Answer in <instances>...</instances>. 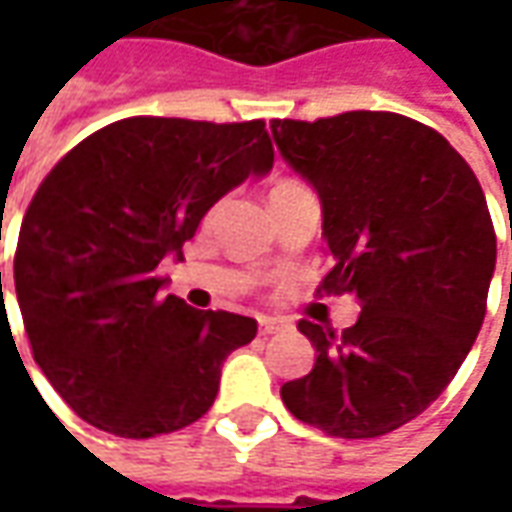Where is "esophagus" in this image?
Segmentation results:
<instances>
[{
  "label": "esophagus",
  "instance_id": "34e87169",
  "mask_svg": "<svg viewBox=\"0 0 512 512\" xmlns=\"http://www.w3.org/2000/svg\"><path fill=\"white\" fill-rule=\"evenodd\" d=\"M257 323H260V334H279L285 326H288L285 321H279V318H266V315H263V318H257Z\"/></svg>",
  "mask_w": 512,
  "mask_h": 512
}]
</instances>
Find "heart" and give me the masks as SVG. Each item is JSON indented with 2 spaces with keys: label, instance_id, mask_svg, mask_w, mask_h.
<instances>
[{
  "label": "heart",
  "instance_id": "obj_1",
  "mask_svg": "<svg viewBox=\"0 0 512 512\" xmlns=\"http://www.w3.org/2000/svg\"><path fill=\"white\" fill-rule=\"evenodd\" d=\"M282 183H290V180H282ZM282 183H277V186H282Z\"/></svg>",
  "mask_w": 512,
  "mask_h": 512
}]
</instances>
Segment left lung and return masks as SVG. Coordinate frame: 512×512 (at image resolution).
<instances>
[{
    "label": "left lung",
    "instance_id": "8db88e82",
    "mask_svg": "<svg viewBox=\"0 0 512 512\" xmlns=\"http://www.w3.org/2000/svg\"><path fill=\"white\" fill-rule=\"evenodd\" d=\"M271 136L321 197L332 271L318 290L362 304L343 334L299 321L315 367L282 403L329 436L392 433L447 389L483 326L496 266L483 189L439 131L392 112L271 120Z\"/></svg>",
    "mask_w": 512,
    "mask_h": 512
}]
</instances>
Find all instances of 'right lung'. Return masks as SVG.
<instances>
[{
	"mask_svg": "<svg viewBox=\"0 0 512 512\" xmlns=\"http://www.w3.org/2000/svg\"><path fill=\"white\" fill-rule=\"evenodd\" d=\"M271 167L263 120L128 117L40 183L18 233V307L43 376L84 422L150 439L213 406L224 359L257 321L161 296L156 268L183 257L227 191Z\"/></svg>",
	"mask_w": 512,
	"mask_h": 512,
	"instance_id": "1",
	"label": "right lung"
}]
</instances>
